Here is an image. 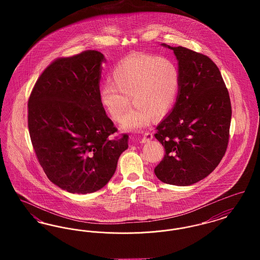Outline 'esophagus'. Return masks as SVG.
<instances>
[{"label":"esophagus","instance_id":"obj_1","mask_svg":"<svg viewBox=\"0 0 260 260\" xmlns=\"http://www.w3.org/2000/svg\"><path fill=\"white\" fill-rule=\"evenodd\" d=\"M152 139H153L152 133H145L143 136H142V138L140 139V142L141 143H148Z\"/></svg>","mask_w":260,"mask_h":260}]
</instances>
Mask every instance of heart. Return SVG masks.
<instances>
[{"label": "heart", "instance_id": "obj_1", "mask_svg": "<svg viewBox=\"0 0 260 260\" xmlns=\"http://www.w3.org/2000/svg\"><path fill=\"white\" fill-rule=\"evenodd\" d=\"M110 84L99 90V101L112 119L121 122L130 104L135 103L124 117V131H138L150 119L164 118L175 103L180 86L176 64L167 57L150 54L129 56L120 62L109 77Z\"/></svg>", "mask_w": 260, "mask_h": 260}]
</instances>
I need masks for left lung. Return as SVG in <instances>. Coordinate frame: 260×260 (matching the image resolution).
I'll return each instance as SVG.
<instances>
[{"label": "left lung", "mask_w": 260, "mask_h": 260, "mask_svg": "<svg viewBox=\"0 0 260 260\" xmlns=\"http://www.w3.org/2000/svg\"><path fill=\"white\" fill-rule=\"evenodd\" d=\"M161 46L173 50L180 86L173 110L156 127L155 137L166 153L154 173L164 183L192 185L212 173L226 152L231 102L210 57L183 47Z\"/></svg>", "instance_id": "left-lung-1"}]
</instances>
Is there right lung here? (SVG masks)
I'll return each instance as SVG.
<instances>
[{
	"label": "right lung",
	"mask_w": 260,
	"mask_h": 260,
	"mask_svg": "<svg viewBox=\"0 0 260 260\" xmlns=\"http://www.w3.org/2000/svg\"><path fill=\"white\" fill-rule=\"evenodd\" d=\"M104 55L86 50L52 62L28 101V127L38 161L50 181L69 193L106 185L128 136L117 132L99 101Z\"/></svg>",
	"instance_id": "1"
}]
</instances>
